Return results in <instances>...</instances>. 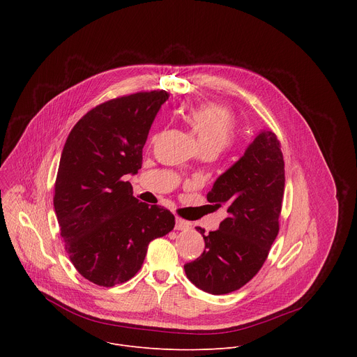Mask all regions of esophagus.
<instances>
[{
	"label": "esophagus",
	"mask_w": 357,
	"mask_h": 357,
	"mask_svg": "<svg viewBox=\"0 0 357 357\" xmlns=\"http://www.w3.org/2000/svg\"><path fill=\"white\" fill-rule=\"evenodd\" d=\"M189 227H190V223H189V222L176 218V223H175V229H176V230H188Z\"/></svg>",
	"instance_id": "34e87169"
}]
</instances>
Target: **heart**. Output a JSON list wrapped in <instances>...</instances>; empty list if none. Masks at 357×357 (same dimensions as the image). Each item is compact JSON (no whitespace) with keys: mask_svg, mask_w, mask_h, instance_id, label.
<instances>
[{"mask_svg":"<svg viewBox=\"0 0 357 357\" xmlns=\"http://www.w3.org/2000/svg\"><path fill=\"white\" fill-rule=\"evenodd\" d=\"M185 120L195 132L200 149L220 152L234 138L236 123L231 113L216 105H200L190 107Z\"/></svg>","mask_w":357,"mask_h":357,"instance_id":"heart-1","label":"heart"}]
</instances>
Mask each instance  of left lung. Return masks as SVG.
<instances>
[{
	"mask_svg": "<svg viewBox=\"0 0 357 357\" xmlns=\"http://www.w3.org/2000/svg\"><path fill=\"white\" fill-rule=\"evenodd\" d=\"M284 185L280 141L274 132L261 130L208 193L216 208L227 209V218L209 234L196 227L205 238V250L183 266L192 284L223 295L241 288L260 271L280 230Z\"/></svg>",
	"mask_w": 357,
	"mask_h": 357,
	"instance_id": "8db88e82",
	"label": "left lung"
}]
</instances>
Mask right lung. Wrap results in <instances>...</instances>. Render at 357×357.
Listing matches in <instances>:
<instances>
[{
	"label": "right lung",
	"instance_id": "obj_1",
	"mask_svg": "<svg viewBox=\"0 0 357 357\" xmlns=\"http://www.w3.org/2000/svg\"><path fill=\"white\" fill-rule=\"evenodd\" d=\"M165 90L113 98L72 128L59 162L54 206L75 268L100 287H114L141 268L151 240L168 234L175 216L132 196L126 178L142 165V148Z\"/></svg>",
	"mask_w": 357,
	"mask_h": 357
}]
</instances>
